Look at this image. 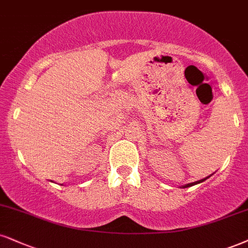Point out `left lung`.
I'll return each mask as SVG.
<instances>
[{
	"label": "left lung",
	"instance_id": "1",
	"mask_svg": "<svg viewBox=\"0 0 248 248\" xmlns=\"http://www.w3.org/2000/svg\"><path fill=\"white\" fill-rule=\"evenodd\" d=\"M210 176H212V175H210ZM210 176H208V177H206V178H202V179H200V180H197V182H193V183H189V184L183 185V186H182V187H183V188H185V187H191V186H193V185L200 184V183H202V182H204V180H206V179H208Z\"/></svg>",
	"mask_w": 248,
	"mask_h": 248
}]
</instances>
